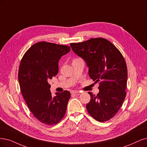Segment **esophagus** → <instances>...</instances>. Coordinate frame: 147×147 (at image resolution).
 I'll return each instance as SVG.
<instances>
[{"instance_id":"1","label":"esophagus","mask_w":147,"mask_h":147,"mask_svg":"<svg viewBox=\"0 0 147 147\" xmlns=\"http://www.w3.org/2000/svg\"><path fill=\"white\" fill-rule=\"evenodd\" d=\"M71 93L72 94H78V93H79V91H78V90L72 91H71Z\"/></svg>"}]
</instances>
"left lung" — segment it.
Returning a JSON list of instances; mask_svg holds the SVG:
<instances>
[{"mask_svg":"<svg viewBox=\"0 0 147 147\" xmlns=\"http://www.w3.org/2000/svg\"><path fill=\"white\" fill-rule=\"evenodd\" d=\"M70 46L85 61L90 78L100 82L98 94L88 92L91 99L86 110L97 121L110 120L120 109L127 94V68L123 56L104 38L72 43Z\"/></svg>","mask_w":147,"mask_h":147,"instance_id":"obj_1","label":"left lung"}]
</instances>
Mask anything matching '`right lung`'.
Instances as JSON below:
<instances>
[{"mask_svg":"<svg viewBox=\"0 0 147 147\" xmlns=\"http://www.w3.org/2000/svg\"><path fill=\"white\" fill-rule=\"evenodd\" d=\"M69 51L67 45L40 42L21 60L18 74L21 93L34 116L47 125L57 124L66 113L70 93L64 91L53 97L48 81L57 75L60 59Z\"/></svg>","mask_w":147,"mask_h":147,"instance_id":"obj_1","label":"right lung"}]
</instances>
